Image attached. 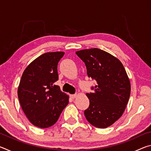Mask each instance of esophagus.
<instances>
[{"instance_id": "esophagus-1", "label": "esophagus", "mask_w": 151, "mask_h": 151, "mask_svg": "<svg viewBox=\"0 0 151 151\" xmlns=\"http://www.w3.org/2000/svg\"><path fill=\"white\" fill-rule=\"evenodd\" d=\"M70 98H71V99H75L76 96H77V94H71V95H70Z\"/></svg>"}]
</instances>
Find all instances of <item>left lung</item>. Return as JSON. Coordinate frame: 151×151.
Instances as JSON below:
<instances>
[{
  "instance_id": "obj_1",
  "label": "left lung",
  "mask_w": 151,
  "mask_h": 151,
  "mask_svg": "<svg viewBox=\"0 0 151 151\" xmlns=\"http://www.w3.org/2000/svg\"><path fill=\"white\" fill-rule=\"evenodd\" d=\"M76 54L85 63L88 77L96 82L93 93L86 94L90 104L85 116L94 127L105 129L126 109L131 94L129 76L119 59L106 51L93 48L76 51Z\"/></svg>"
}]
</instances>
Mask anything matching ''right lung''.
Masks as SVG:
<instances>
[{"instance_id": "add662e5", "label": "right lung", "mask_w": 151, "mask_h": 151, "mask_svg": "<svg viewBox=\"0 0 151 151\" xmlns=\"http://www.w3.org/2000/svg\"><path fill=\"white\" fill-rule=\"evenodd\" d=\"M64 52L45 53L25 68L18 87V97L25 115L39 128L55 124L68 104L69 96L55 85L58 63Z\"/></svg>"}]
</instances>
